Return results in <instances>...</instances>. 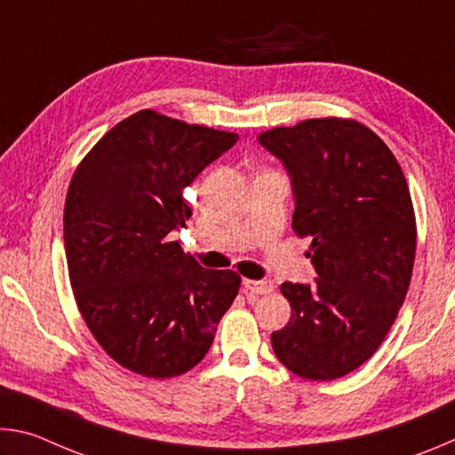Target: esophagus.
<instances>
[{
	"label": "esophagus",
	"mask_w": 455,
	"mask_h": 455,
	"mask_svg": "<svg viewBox=\"0 0 455 455\" xmlns=\"http://www.w3.org/2000/svg\"><path fill=\"white\" fill-rule=\"evenodd\" d=\"M243 287L246 292H255V295H268V292H273V283L268 279H263V281L244 279Z\"/></svg>",
	"instance_id": "1"
}]
</instances>
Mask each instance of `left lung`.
<instances>
[{
    "label": "left lung",
    "instance_id": "obj_1",
    "mask_svg": "<svg viewBox=\"0 0 455 455\" xmlns=\"http://www.w3.org/2000/svg\"><path fill=\"white\" fill-rule=\"evenodd\" d=\"M259 142L287 166L292 230L309 236L313 287L283 283L291 321L271 335L281 363L303 379L355 371L379 349L410 289L415 212L394 152L353 118H309Z\"/></svg>",
    "mask_w": 455,
    "mask_h": 455
}]
</instances>
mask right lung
Instances as JSON below:
<instances>
[{"label": "right lung", "instance_id": "right-lung-1", "mask_svg": "<svg viewBox=\"0 0 455 455\" xmlns=\"http://www.w3.org/2000/svg\"><path fill=\"white\" fill-rule=\"evenodd\" d=\"M236 140L148 108L108 130L76 168L64 206L68 275L90 333L128 371H190L238 295L235 271L203 268L168 236L192 217L184 188Z\"/></svg>", "mask_w": 455, "mask_h": 455}]
</instances>
